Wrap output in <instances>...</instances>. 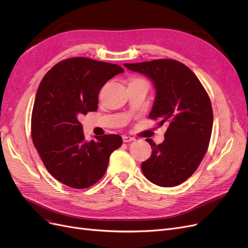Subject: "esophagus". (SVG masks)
Here are the masks:
<instances>
[{
	"mask_svg": "<svg viewBox=\"0 0 248 248\" xmlns=\"http://www.w3.org/2000/svg\"><path fill=\"white\" fill-rule=\"evenodd\" d=\"M123 140H124V142H129V141L135 140V138L128 137V136H123Z\"/></svg>",
	"mask_w": 248,
	"mask_h": 248,
	"instance_id": "34e87169",
	"label": "esophagus"
}]
</instances>
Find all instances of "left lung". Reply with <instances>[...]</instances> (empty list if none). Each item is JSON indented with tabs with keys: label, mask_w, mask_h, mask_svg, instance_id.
Returning a JSON list of instances; mask_svg holds the SVG:
<instances>
[{
	"label": "left lung",
	"mask_w": 248,
	"mask_h": 248,
	"mask_svg": "<svg viewBox=\"0 0 248 248\" xmlns=\"http://www.w3.org/2000/svg\"><path fill=\"white\" fill-rule=\"evenodd\" d=\"M124 65L152 80L155 97L149 116L169 124L162 144L146 140L153 151L141 163L142 174L158 186H178L197 170L207 152L213 125L210 98L197 76L179 61Z\"/></svg>",
	"instance_id": "8db88e82"
}]
</instances>
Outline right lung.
I'll use <instances>...</instances> for the list:
<instances>
[{
	"label": "right lung",
	"instance_id": "obj_1",
	"mask_svg": "<svg viewBox=\"0 0 248 248\" xmlns=\"http://www.w3.org/2000/svg\"><path fill=\"white\" fill-rule=\"evenodd\" d=\"M123 72L116 64L74 57L57 63L43 77L32 111V140L48 172L62 184L93 186L106 174L111 153L123 145L119 135L86 141L78 121L97 110L101 87Z\"/></svg>",
	"mask_w": 248,
	"mask_h": 248
}]
</instances>
